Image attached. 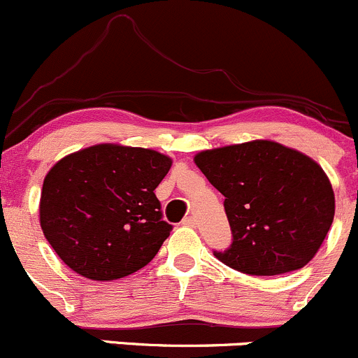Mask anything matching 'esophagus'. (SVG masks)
I'll use <instances>...</instances> for the list:
<instances>
[{
	"label": "esophagus",
	"instance_id": "esophagus-1",
	"mask_svg": "<svg viewBox=\"0 0 358 358\" xmlns=\"http://www.w3.org/2000/svg\"><path fill=\"white\" fill-rule=\"evenodd\" d=\"M182 224L189 226V228H194V226H196V217H194V215H187V217H184Z\"/></svg>",
	"mask_w": 358,
	"mask_h": 358
}]
</instances>
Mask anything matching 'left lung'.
Returning <instances> with one entry per match:
<instances>
[{"label": "left lung", "instance_id": "left-lung-1", "mask_svg": "<svg viewBox=\"0 0 358 358\" xmlns=\"http://www.w3.org/2000/svg\"><path fill=\"white\" fill-rule=\"evenodd\" d=\"M194 164L224 194L233 242L214 256L247 275L273 277L313 259L334 219V191L320 165L273 141L201 151Z\"/></svg>", "mask_w": 358, "mask_h": 358}]
</instances>
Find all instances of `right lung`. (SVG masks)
Wrapping results in <instances>:
<instances>
[{"mask_svg":"<svg viewBox=\"0 0 358 358\" xmlns=\"http://www.w3.org/2000/svg\"><path fill=\"white\" fill-rule=\"evenodd\" d=\"M172 160L158 151L97 144L59 160L43 180L45 238L78 275L108 282L146 266L172 226L155 189Z\"/></svg>","mask_w":358,"mask_h":358,"instance_id":"add662e5","label":"right lung"}]
</instances>
